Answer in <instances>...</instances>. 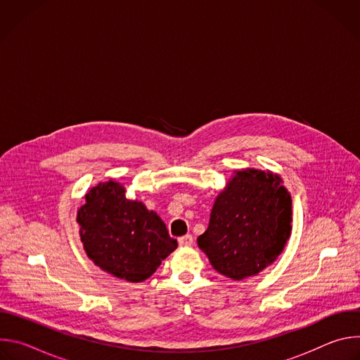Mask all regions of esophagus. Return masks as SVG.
Returning a JSON list of instances; mask_svg holds the SVG:
<instances>
[{"label": "esophagus", "instance_id": "obj_1", "mask_svg": "<svg viewBox=\"0 0 360 360\" xmlns=\"http://www.w3.org/2000/svg\"><path fill=\"white\" fill-rule=\"evenodd\" d=\"M178 242H179V245L181 246H192L193 245V238H192V235H185V236H181L179 239H178Z\"/></svg>", "mask_w": 360, "mask_h": 360}]
</instances>
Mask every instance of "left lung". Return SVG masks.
<instances>
[{
	"label": "left lung",
	"instance_id": "left-lung-1",
	"mask_svg": "<svg viewBox=\"0 0 360 360\" xmlns=\"http://www.w3.org/2000/svg\"><path fill=\"white\" fill-rule=\"evenodd\" d=\"M292 198L278 174L235 171L217 196L198 246L215 271L233 281L258 275L285 249L292 231Z\"/></svg>",
	"mask_w": 360,
	"mask_h": 360
}]
</instances>
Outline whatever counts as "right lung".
I'll return each mask as SVG.
<instances>
[{"label": "right lung", "instance_id": "right-lung-1", "mask_svg": "<svg viewBox=\"0 0 360 360\" xmlns=\"http://www.w3.org/2000/svg\"><path fill=\"white\" fill-rule=\"evenodd\" d=\"M125 192L114 179L99 182L85 193L77 222L88 258L107 274L138 283L160 268L178 242L157 212Z\"/></svg>", "mask_w": 360, "mask_h": 360}]
</instances>
